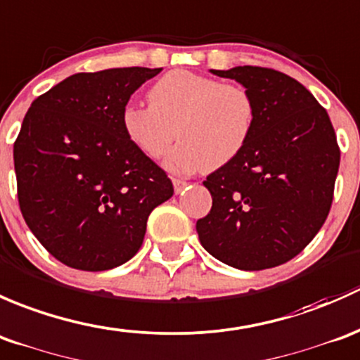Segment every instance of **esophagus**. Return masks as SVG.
<instances>
[{"instance_id": "34e87169", "label": "esophagus", "mask_w": 360, "mask_h": 360, "mask_svg": "<svg viewBox=\"0 0 360 360\" xmlns=\"http://www.w3.org/2000/svg\"><path fill=\"white\" fill-rule=\"evenodd\" d=\"M187 181L185 180H180V179H173V187H175V192L176 194H180V192L185 191V187H187Z\"/></svg>"}]
</instances>
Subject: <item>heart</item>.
<instances>
[{
  "label": "heart",
  "instance_id": "heart-1",
  "mask_svg": "<svg viewBox=\"0 0 360 360\" xmlns=\"http://www.w3.org/2000/svg\"><path fill=\"white\" fill-rule=\"evenodd\" d=\"M147 98L150 105L126 103L121 126L126 139L150 159L161 158L179 135L181 140L165 159L172 172L221 168L253 135L257 105L240 84L180 69L155 81Z\"/></svg>",
  "mask_w": 360,
  "mask_h": 360
}]
</instances>
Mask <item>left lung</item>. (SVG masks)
<instances>
[{
    "mask_svg": "<svg viewBox=\"0 0 360 360\" xmlns=\"http://www.w3.org/2000/svg\"><path fill=\"white\" fill-rule=\"evenodd\" d=\"M211 72L250 91L257 121L243 153L202 181L213 206L195 224L199 240L234 269L283 265L328 218L340 166L331 120L302 83L279 70L239 65Z\"/></svg>",
    "mask_w": 360,
    "mask_h": 360,
    "instance_id": "obj_1",
    "label": "left lung"
}]
</instances>
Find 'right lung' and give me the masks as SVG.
<instances>
[{"mask_svg": "<svg viewBox=\"0 0 360 360\" xmlns=\"http://www.w3.org/2000/svg\"><path fill=\"white\" fill-rule=\"evenodd\" d=\"M162 69L72 74L29 107L13 146L18 205L51 257L77 270L123 265L173 184L121 126L129 97Z\"/></svg>", "mask_w": 360, "mask_h": 360, "instance_id": "1", "label": "right lung"}]
</instances>
